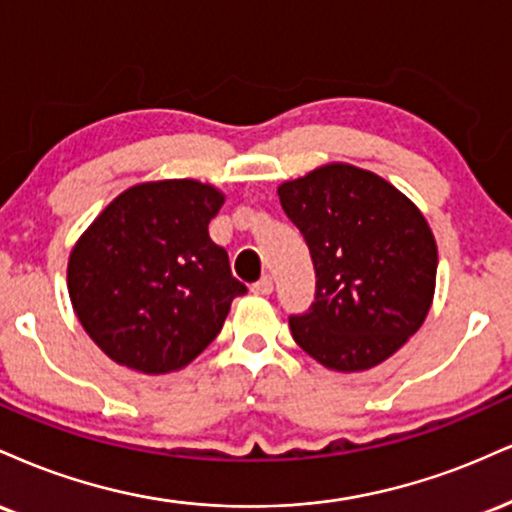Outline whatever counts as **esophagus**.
Here are the masks:
<instances>
[{
	"instance_id": "esophagus-1",
	"label": "esophagus",
	"mask_w": 512,
	"mask_h": 512,
	"mask_svg": "<svg viewBox=\"0 0 512 512\" xmlns=\"http://www.w3.org/2000/svg\"><path fill=\"white\" fill-rule=\"evenodd\" d=\"M251 292H254V294H270V292H273V278H270V275H263L261 280L251 285Z\"/></svg>"
}]
</instances>
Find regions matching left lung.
I'll return each instance as SVG.
<instances>
[{
  "label": "left lung",
  "mask_w": 512,
  "mask_h": 512,
  "mask_svg": "<svg viewBox=\"0 0 512 512\" xmlns=\"http://www.w3.org/2000/svg\"><path fill=\"white\" fill-rule=\"evenodd\" d=\"M316 270L314 302L290 316L292 338L335 371L398 352L429 314L436 242L417 206L359 167H318L278 189Z\"/></svg>",
  "instance_id": "obj_1"
}]
</instances>
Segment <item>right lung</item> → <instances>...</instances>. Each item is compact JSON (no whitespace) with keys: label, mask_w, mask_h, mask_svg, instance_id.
<instances>
[{"label":"right lung","mask_w":512,"mask_h":512,"mask_svg":"<svg viewBox=\"0 0 512 512\" xmlns=\"http://www.w3.org/2000/svg\"><path fill=\"white\" fill-rule=\"evenodd\" d=\"M225 196L194 179L126 189L69 258L74 311L107 357L143 374L177 371L222 330L246 292L208 237Z\"/></svg>","instance_id":"add662e5"}]
</instances>
